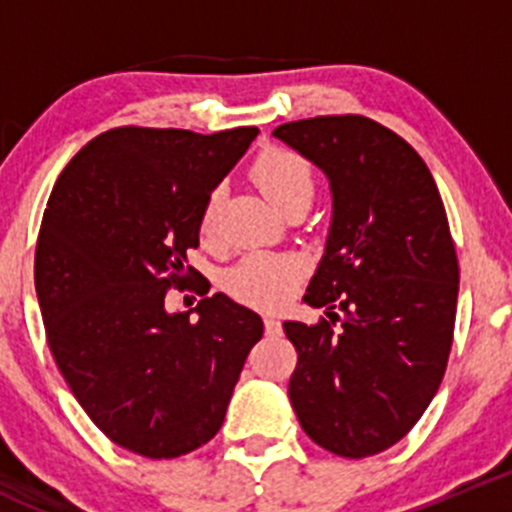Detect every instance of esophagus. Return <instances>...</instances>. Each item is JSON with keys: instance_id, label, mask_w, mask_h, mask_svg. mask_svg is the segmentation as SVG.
I'll return each instance as SVG.
<instances>
[{"instance_id": "obj_1", "label": "esophagus", "mask_w": 512, "mask_h": 512, "mask_svg": "<svg viewBox=\"0 0 512 512\" xmlns=\"http://www.w3.org/2000/svg\"><path fill=\"white\" fill-rule=\"evenodd\" d=\"M265 329L270 337H275V334H282V322L277 317H265Z\"/></svg>"}]
</instances>
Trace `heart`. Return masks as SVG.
<instances>
[{
	"label": "heart",
	"instance_id": "obj_1",
	"mask_svg": "<svg viewBox=\"0 0 512 512\" xmlns=\"http://www.w3.org/2000/svg\"><path fill=\"white\" fill-rule=\"evenodd\" d=\"M257 185L277 208L287 210L294 203H309L314 195V170L309 160L289 148H270L252 163ZM218 218V193L210 195L200 213V235L210 237ZM302 275V260L294 255L257 252L237 262L225 277L227 292L255 307H277L289 299Z\"/></svg>",
	"mask_w": 512,
	"mask_h": 512
}]
</instances>
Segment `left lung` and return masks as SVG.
<instances>
[{
	"label": "left lung",
	"instance_id": "8db88e82",
	"mask_svg": "<svg viewBox=\"0 0 512 512\" xmlns=\"http://www.w3.org/2000/svg\"><path fill=\"white\" fill-rule=\"evenodd\" d=\"M275 136L327 173L334 198L304 294L329 319L285 322L289 401L317 446L376 456L416 426L446 374L458 302L446 208L423 158L371 118L314 116Z\"/></svg>",
	"mask_w": 512,
	"mask_h": 512
}]
</instances>
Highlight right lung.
Here are the masks:
<instances>
[{
    "label": "right lung",
    "instance_id": "add662e5",
    "mask_svg": "<svg viewBox=\"0 0 512 512\" xmlns=\"http://www.w3.org/2000/svg\"><path fill=\"white\" fill-rule=\"evenodd\" d=\"M255 126L200 133L121 126L69 160L41 218L34 285L46 342L91 421L116 446L178 458L225 421L262 319L188 265L200 213ZM175 286L204 297L167 312Z\"/></svg>",
    "mask_w": 512,
    "mask_h": 512
}]
</instances>
